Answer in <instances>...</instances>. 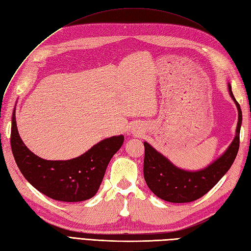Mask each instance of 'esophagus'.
<instances>
[{"mask_svg":"<svg viewBox=\"0 0 251 251\" xmlns=\"http://www.w3.org/2000/svg\"><path fill=\"white\" fill-rule=\"evenodd\" d=\"M133 131H134V132H140V131H139V130L137 129V128H134V129H133Z\"/></svg>","mask_w":251,"mask_h":251,"instance_id":"1","label":"esophagus"}]
</instances>
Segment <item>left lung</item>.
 Here are the masks:
<instances>
[{
  "label": "left lung",
  "mask_w": 251,
  "mask_h": 251,
  "mask_svg": "<svg viewBox=\"0 0 251 251\" xmlns=\"http://www.w3.org/2000/svg\"><path fill=\"white\" fill-rule=\"evenodd\" d=\"M228 91L233 100L239 113V120L232 142L213 162L198 171H187L178 168L161 152L144 142V179L151 191L165 201L182 203L191 202L202 197L214 187L226 174L234 162L240 146V130L242 125V110L234 99L231 85Z\"/></svg>",
  "instance_id": "obj_1"
}]
</instances>
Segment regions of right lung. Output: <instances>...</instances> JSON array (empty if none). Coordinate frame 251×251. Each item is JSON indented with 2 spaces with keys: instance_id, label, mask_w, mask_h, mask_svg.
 Segmentation results:
<instances>
[{
  "instance_id": "add662e5",
  "label": "right lung",
  "mask_w": 251,
  "mask_h": 251,
  "mask_svg": "<svg viewBox=\"0 0 251 251\" xmlns=\"http://www.w3.org/2000/svg\"><path fill=\"white\" fill-rule=\"evenodd\" d=\"M124 136L100 141L82 155L70 160H46L30 151L18 132L16 109L11 117L10 144L25 179L42 194L66 202L83 201L98 193L108 163L123 145Z\"/></svg>"
}]
</instances>
